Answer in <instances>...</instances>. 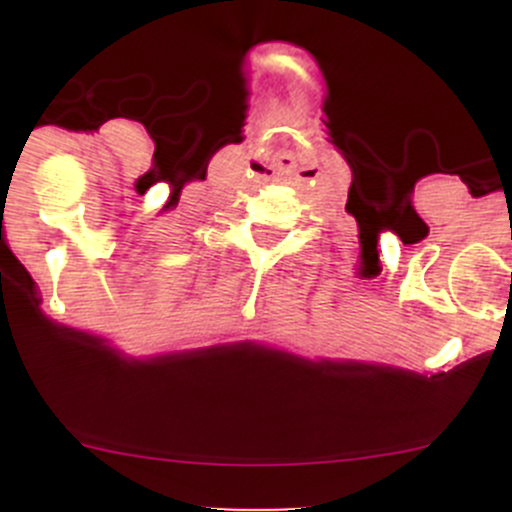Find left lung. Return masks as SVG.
<instances>
[{
  "mask_svg": "<svg viewBox=\"0 0 512 512\" xmlns=\"http://www.w3.org/2000/svg\"><path fill=\"white\" fill-rule=\"evenodd\" d=\"M361 277H371V272H366V270H364V272H361Z\"/></svg>",
  "mask_w": 512,
  "mask_h": 512,
  "instance_id": "8db88e82",
  "label": "left lung"
}]
</instances>
